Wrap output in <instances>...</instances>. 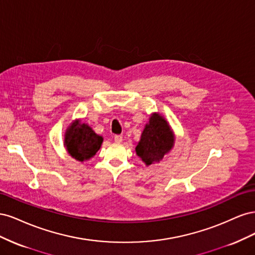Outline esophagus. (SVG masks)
Segmentation results:
<instances>
[{
	"mask_svg": "<svg viewBox=\"0 0 255 255\" xmlns=\"http://www.w3.org/2000/svg\"><path fill=\"white\" fill-rule=\"evenodd\" d=\"M114 140H115V142L120 143V142H122V140H123V137H122V135H115Z\"/></svg>",
	"mask_w": 255,
	"mask_h": 255,
	"instance_id": "1",
	"label": "esophagus"
}]
</instances>
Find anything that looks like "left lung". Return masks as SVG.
Segmentation results:
<instances>
[{
  "label": "left lung",
  "mask_w": 255,
  "mask_h": 255,
  "mask_svg": "<svg viewBox=\"0 0 255 255\" xmlns=\"http://www.w3.org/2000/svg\"><path fill=\"white\" fill-rule=\"evenodd\" d=\"M174 134L167 120L157 113L150 116L135 151L146 166L158 163L172 149Z\"/></svg>",
  "instance_id": "left-lung-1"
}]
</instances>
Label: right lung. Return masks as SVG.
Instances as JSON below:
<instances>
[{
	"label": "right lung",
	"mask_w": 255,
	"mask_h": 255,
	"mask_svg": "<svg viewBox=\"0 0 255 255\" xmlns=\"http://www.w3.org/2000/svg\"><path fill=\"white\" fill-rule=\"evenodd\" d=\"M103 137L95 133L86 123L80 120L72 122L65 133V146L76 160H88L101 148Z\"/></svg>",
	"instance_id": "right-lung-1"
}]
</instances>
